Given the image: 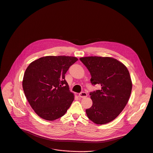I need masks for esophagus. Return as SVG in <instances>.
I'll return each mask as SVG.
<instances>
[{"mask_svg": "<svg viewBox=\"0 0 153 153\" xmlns=\"http://www.w3.org/2000/svg\"><path fill=\"white\" fill-rule=\"evenodd\" d=\"M79 97L80 98H85V97H87V94L85 92H82L79 94Z\"/></svg>", "mask_w": 153, "mask_h": 153, "instance_id": "1", "label": "esophagus"}]
</instances>
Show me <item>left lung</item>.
Here are the masks:
<instances>
[{"label":"left lung","mask_w":153,"mask_h":153,"mask_svg":"<svg viewBox=\"0 0 153 153\" xmlns=\"http://www.w3.org/2000/svg\"><path fill=\"white\" fill-rule=\"evenodd\" d=\"M80 60L91 75V83L101 89L90 92L92 105L86 110L88 118L97 124H105L115 120L129 100L132 82L127 67L110 57L89 56Z\"/></svg>","instance_id":"8db88e82"}]
</instances>
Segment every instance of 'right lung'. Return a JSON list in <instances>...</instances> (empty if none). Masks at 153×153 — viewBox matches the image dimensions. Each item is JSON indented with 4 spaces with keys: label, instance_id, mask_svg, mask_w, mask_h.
Segmentation results:
<instances>
[{
    "label": "right lung",
    "instance_id": "right-lung-1",
    "mask_svg": "<svg viewBox=\"0 0 153 153\" xmlns=\"http://www.w3.org/2000/svg\"><path fill=\"white\" fill-rule=\"evenodd\" d=\"M78 59L73 56L40 58L26 68L22 82L31 108L41 118L54 121L67 112L74 100L65 74Z\"/></svg>",
    "mask_w": 153,
    "mask_h": 153
}]
</instances>
